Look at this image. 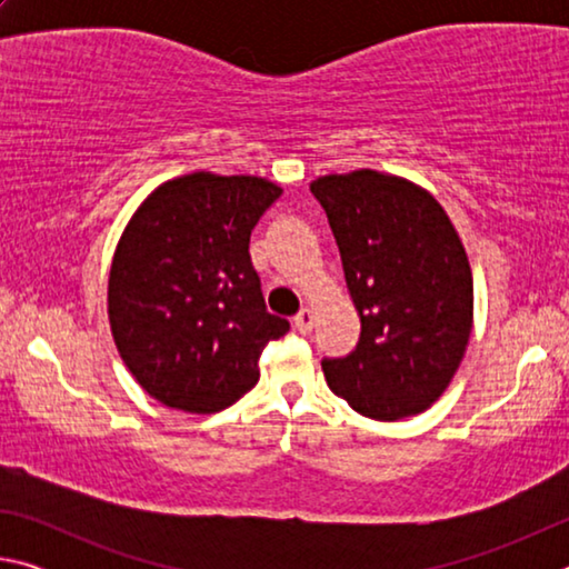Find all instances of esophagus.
<instances>
[{
  "label": "esophagus",
  "mask_w": 569,
  "mask_h": 569,
  "mask_svg": "<svg viewBox=\"0 0 569 569\" xmlns=\"http://www.w3.org/2000/svg\"><path fill=\"white\" fill-rule=\"evenodd\" d=\"M313 321H316V316H313L311 308H303V311H298L296 319H293L298 333H311Z\"/></svg>",
  "instance_id": "1"
}]
</instances>
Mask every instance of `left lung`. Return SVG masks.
<instances>
[{
  "label": "left lung",
  "instance_id": "1",
  "mask_svg": "<svg viewBox=\"0 0 569 569\" xmlns=\"http://www.w3.org/2000/svg\"><path fill=\"white\" fill-rule=\"evenodd\" d=\"M311 192L339 246L361 336L323 359L353 411L397 421L427 411L455 379L475 321L467 250L429 190L379 170L321 176Z\"/></svg>",
  "mask_w": 569,
  "mask_h": 569
}]
</instances>
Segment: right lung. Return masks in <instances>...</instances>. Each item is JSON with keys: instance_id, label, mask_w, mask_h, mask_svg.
Returning <instances> with one entry per match:
<instances>
[{"instance_id": "add662e5", "label": "right lung", "mask_w": 569, "mask_h": 569, "mask_svg": "<svg viewBox=\"0 0 569 569\" xmlns=\"http://www.w3.org/2000/svg\"><path fill=\"white\" fill-rule=\"evenodd\" d=\"M256 176L188 172L134 210L114 248L108 316L134 381L170 409L213 413L256 387L258 356L291 329L266 311L250 230L281 196Z\"/></svg>"}]
</instances>
